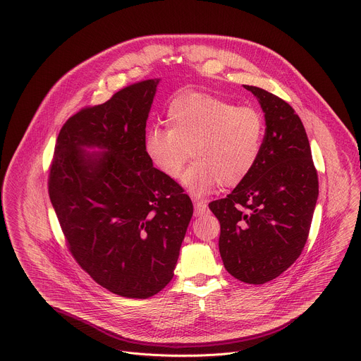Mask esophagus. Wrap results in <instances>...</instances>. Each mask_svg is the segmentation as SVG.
<instances>
[{
    "instance_id": "obj_1",
    "label": "esophagus",
    "mask_w": 361,
    "mask_h": 361,
    "mask_svg": "<svg viewBox=\"0 0 361 361\" xmlns=\"http://www.w3.org/2000/svg\"><path fill=\"white\" fill-rule=\"evenodd\" d=\"M209 209V204L207 200H202V198H194V213L195 216H201Z\"/></svg>"
}]
</instances>
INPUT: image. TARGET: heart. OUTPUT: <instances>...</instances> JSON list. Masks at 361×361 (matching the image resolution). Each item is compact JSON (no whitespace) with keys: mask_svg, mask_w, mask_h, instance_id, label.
<instances>
[{"mask_svg":"<svg viewBox=\"0 0 361 361\" xmlns=\"http://www.w3.org/2000/svg\"><path fill=\"white\" fill-rule=\"evenodd\" d=\"M167 128L152 127L145 137L151 163L164 176L178 180L197 194L210 192L220 183L234 187L254 170L262 156L266 121L250 106L210 94L185 91L171 99L166 111Z\"/></svg>","mask_w":361,"mask_h":361,"instance_id":"1","label":"heart"}]
</instances>
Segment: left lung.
<instances>
[{
    "label": "left lung",
    "mask_w": 361,
    "mask_h": 361,
    "mask_svg": "<svg viewBox=\"0 0 361 361\" xmlns=\"http://www.w3.org/2000/svg\"><path fill=\"white\" fill-rule=\"evenodd\" d=\"M244 88L264 111L262 156L243 183L209 207L220 221L219 248L226 270L240 281L264 284L300 257L310 233L319 177L293 107L263 88Z\"/></svg>",
    "instance_id": "1"
}]
</instances>
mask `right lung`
<instances>
[{
	"instance_id": "add662e5",
	"label": "right lung",
	"mask_w": 361,
	"mask_h": 361,
	"mask_svg": "<svg viewBox=\"0 0 361 361\" xmlns=\"http://www.w3.org/2000/svg\"><path fill=\"white\" fill-rule=\"evenodd\" d=\"M157 84L134 82L70 117L48 169L49 200L71 255L95 283L130 298H148L171 281L192 216L183 187L154 169L145 151ZM82 145L108 151L92 158Z\"/></svg>"
}]
</instances>
